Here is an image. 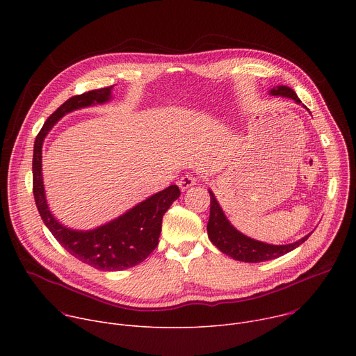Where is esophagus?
I'll return each instance as SVG.
<instances>
[{
  "label": "esophagus",
  "instance_id": "esophagus-1",
  "mask_svg": "<svg viewBox=\"0 0 356 356\" xmlns=\"http://www.w3.org/2000/svg\"><path fill=\"white\" fill-rule=\"evenodd\" d=\"M177 183H179V187L184 191V190H187L188 187H191V186L195 183V177H194V175L187 173V175L181 176V177H180V180H179Z\"/></svg>",
  "mask_w": 356,
  "mask_h": 356
}]
</instances>
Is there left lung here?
I'll return each mask as SVG.
<instances>
[{
  "instance_id": "1",
  "label": "left lung",
  "mask_w": 356,
  "mask_h": 356,
  "mask_svg": "<svg viewBox=\"0 0 356 356\" xmlns=\"http://www.w3.org/2000/svg\"><path fill=\"white\" fill-rule=\"evenodd\" d=\"M272 95H282L293 98L296 103H301L297 94L286 86H279L277 88L270 90ZM207 232L210 236V241L222 252L229 255L231 258L242 262H265L270 259H276L284 253L293 250L298 245H301L306 241L307 236L301 238L300 241L290 243V245H269L264 242H258L255 239H250L241 232H238L225 218L221 207L214 197V194L210 191V220L207 224Z\"/></svg>"
}]
</instances>
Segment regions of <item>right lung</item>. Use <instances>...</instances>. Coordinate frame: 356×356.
<instances>
[{"instance_id":"obj_1","label":"right lung","mask_w":356,"mask_h":356,"mask_svg":"<svg viewBox=\"0 0 356 356\" xmlns=\"http://www.w3.org/2000/svg\"><path fill=\"white\" fill-rule=\"evenodd\" d=\"M111 87L97 88L70 97L50 115L36 135L33 145V197L38 211L44 225L58 242L83 264L98 270H124L143 262L159 243L162 220L172 202L179 198L180 190L176 184L142 201L122 217L92 231H73L60 225L50 214L42 180V143L47 132L65 114L88 107L95 103H106Z\"/></svg>"}]
</instances>
